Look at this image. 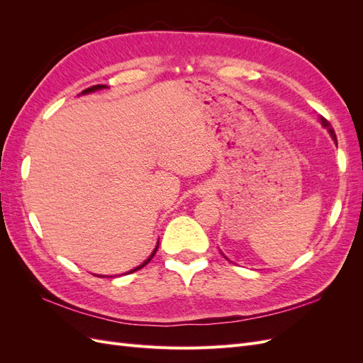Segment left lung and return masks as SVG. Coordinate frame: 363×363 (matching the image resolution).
I'll return each mask as SVG.
<instances>
[{
    "instance_id": "left-lung-1",
    "label": "left lung",
    "mask_w": 363,
    "mask_h": 363,
    "mask_svg": "<svg viewBox=\"0 0 363 363\" xmlns=\"http://www.w3.org/2000/svg\"><path fill=\"white\" fill-rule=\"evenodd\" d=\"M321 119V124L328 130V131H330V135H332V138H333V140L336 142V144H337V140H336V133H335V130L332 128V125H330V123H328V121L324 118V116H321L320 118Z\"/></svg>"
}]
</instances>
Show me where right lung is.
I'll return each mask as SVG.
<instances>
[{"label":"right lung","instance_id":"right-lung-1","mask_svg":"<svg viewBox=\"0 0 363 363\" xmlns=\"http://www.w3.org/2000/svg\"><path fill=\"white\" fill-rule=\"evenodd\" d=\"M103 87H106L104 84H95V86H91V87H87V89H84L82 94H89V92H94V91H98V89H103ZM157 248H159V244L156 245V248H155V251H152V255L144 262V263H142V265H139L138 268H135V269H131L130 272H127V274H131V272H135V271H138V269H140V268H144L145 265H147V263L152 259V257H155V255H156V251H157ZM98 277H103V276H98Z\"/></svg>","mask_w":363,"mask_h":363}]
</instances>
